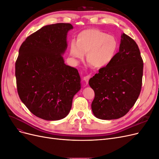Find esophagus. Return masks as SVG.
Segmentation results:
<instances>
[{
	"instance_id": "obj_1",
	"label": "esophagus",
	"mask_w": 159,
	"mask_h": 159,
	"mask_svg": "<svg viewBox=\"0 0 159 159\" xmlns=\"http://www.w3.org/2000/svg\"><path fill=\"white\" fill-rule=\"evenodd\" d=\"M90 78H91V76H90L89 75H86V76H84V80L85 81L86 84L88 83L89 80L90 79Z\"/></svg>"
}]
</instances>
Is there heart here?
Masks as SVG:
<instances>
[{"instance_id": "heart-1", "label": "heart", "mask_w": 159, "mask_h": 159, "mask_svg": "<svg viewBox=\"0 0 159 159\" xmlns=\"http://www.w3.org/2000/svg\"><path fill=\"white\" fill-rule=\"evenodd\" d=\"M118 49L115 37L100 30L89 28L81 31L77 37V42L70 44V54L78 61L87 54L88 63L95 68H101L111 63Z\"/></svg>"}]
</instances>
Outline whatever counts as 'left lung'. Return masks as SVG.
Instances as JSON below:
<instances>
[{"mask_svg":"<svg viewBox=\"0 0 159 159\" xmlns=\"http://www.w3.org/2000/svg\"><path fill=\"white\" fill-rule=\"evenodd\" d=\"M143 74V61L137 43L123 33L113 60L89 81L95 93L91 103L95 116L110 120L125 115L140 95Z\"/></svg>","mask_w":159,"mask_h":159,"instance_id":"1","label":"left lung"}]
</instances>
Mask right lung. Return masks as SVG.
Masks as SVG:
<instances>
[{"mask_svg": "<svg viewBox=\"0 0 159 159\" xmlns=\"http://www.w3.org/2000/svg\"><path fill=\"white\" fill-rule=\"evenodd\" d=\"M73 26L57 23L43 26L23 42L15 63L19 98L30 111L48 121L64 118L81 88L77 69L64 64L67 33Z\"/></svg>", "mask_w": 159, "mask_h": 159, "instance_id": "right-lung-1", "label": "right lung"}]
</instances>
